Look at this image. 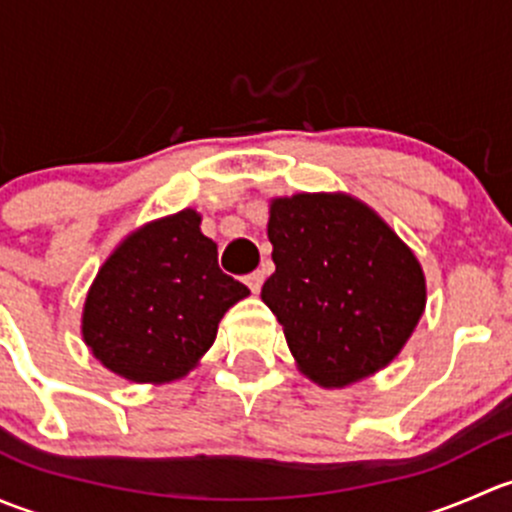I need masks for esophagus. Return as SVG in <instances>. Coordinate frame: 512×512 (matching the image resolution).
Instances as JSON below:
<instances>
[{"label": "esophagus", "instance_id": "34e87169", "mask_svg": "<svg viewBox=\"0 0 512 512\" xmlns=\"http://www.w3.org/2000/svg\"><path fill=\"white\" fill-rule=\"evenodd\" d=\"M245 282H247V287L252 289V292H260V287H262V282H265V272L262 270H255V272H250V275L245 277Z\"/></svg>", "mask_w": 512, "mask_h": 512}]
</instances>
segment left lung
<instances>
[{
  "mask_svg": "<svg viewBox=\"0 0 512 512\" xmlns=\"http://www.w3.org/2000/svg\"><path fill=\"white\" fill-rule=\"evenodd\" d=\"M267 235L275 272L262 302L285 327L304 374L347 386L384 369L426 304L414 252L349 195L275 200Z\"/></svg>",
  "mask_w": 512,
  "mask_h": 512,
  "instance_id": "1",
  "label": "left lung"
}]
</instances>
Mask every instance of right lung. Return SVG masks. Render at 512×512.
<instances>
[{"instance_id": "1", "label": "right lung", "mask_w": 512, "mask_h": 512, "mask_svg": "<svg viewBox=\"0 0 512 512\" xmlns=\"http://www.w3.org/2000/svg\"><path fill=\"white\" fill-rule=\"evenodd\" d=\"M250 289L218 265V245L183 210L133 232L98 272L84 339L123 379L173 381L210 349L223 314Z\"/></svg>"}]
</instances>
